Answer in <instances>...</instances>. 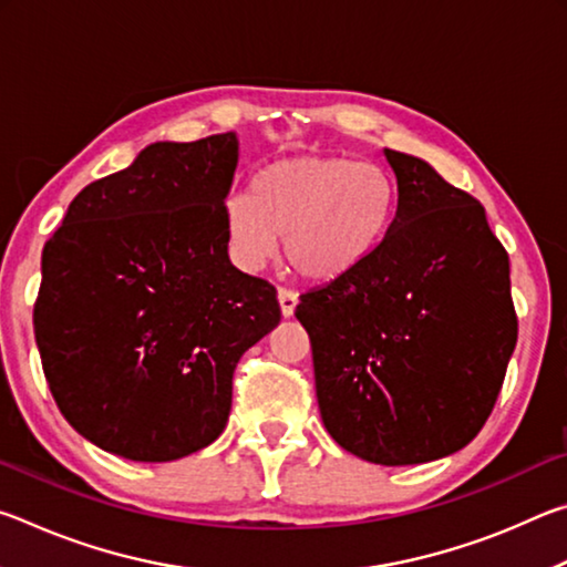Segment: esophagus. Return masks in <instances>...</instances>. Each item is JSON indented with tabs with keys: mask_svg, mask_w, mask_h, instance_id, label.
<instances>
[{
	"mask_svg": "<svg viewBox=\"0 0 567 567\" xmlns=\"http://www.w3.org/2000/svg\"><path fill=\"white\" fill-rule=\"evenodd\" d=\"M277 300H280V310H282L285 318H290V315H295L297 292L287 290V287H280V290H277Z\"/></svg>",
	"mask_w": 567,
	"mask_h": 567,
	"instance_id": "obj_1",
	"label": "esophagus"
}]
</instances>
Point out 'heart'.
Segmentation results:
<instances>
[{"mask_svg":"<svg viewBox=\"0 0 567 567\" xmlns=\"http://www.w3.org/2000/svg\"><path fill=\"white\" fill-rule=\"evenodd\" d=\"M392 185L370 162L328 155L277 159L233 195L227 243L245 270H260L285 239V262L307 280H332L360 265L385 235Z\"/></svg>","mask_w":567,"mask_h":567,"instance_id":"heart-1","label":"heart"}]
</instances>
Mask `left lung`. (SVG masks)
<instances>
[{
    "label": "left lung",
    "mask_w": 567,
    "mask_h": 567,
    "mask_svg": "<svg viewBox=\"0 0 567 567\" xmlns=\"http://www.w3.org/2000/svg\"><path fill=\"white\" fill-rule=\"evenodd\" d=\"M395 217L378 247L300 295L334 443L378 465L465 447L491 417L517 342L511 260L475 197L385 150Z\"/></svg>",
    "instance_id": "obj_1"
}]
</instances>
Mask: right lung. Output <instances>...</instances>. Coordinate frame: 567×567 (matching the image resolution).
Here are the masks:
<instances>
[{
    "instance_id": "obj_1",
    "label": "right lung",
    "mask_w": 567,
    "mask_h": 567,
    "mask_svg": "<svg viewBox=\"0 0 567 567\" xmlns=\"http://www.w3.org/2000/svg\"><path fill=\"white\" fill-rule=\"evenodd\" d=\"M235 132L157 142L84 187L47 239L34 338L66 422L165 463L219 437L243 354L280 324L277 290L227 255Z\"/></svg>"
}]
</instances>
